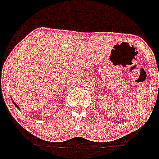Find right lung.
<instances>
[{"instance_id": "add662e5", "label": "right lung", "mask_w": 159, "mask_h": 159, "mask_svg": "<svg viewBox=\"0 0 159 159\" xmlns=\"http://www.w3.org/2000/svg\"><path fill=\"white\" fill-rule=\"evenodd\" d=\"M13 103H14V104H15V107H17L18 108H19V107H18V106H17V105H16V104H15V102H14V101H13Z\"/></svg>"}]
</instances>
